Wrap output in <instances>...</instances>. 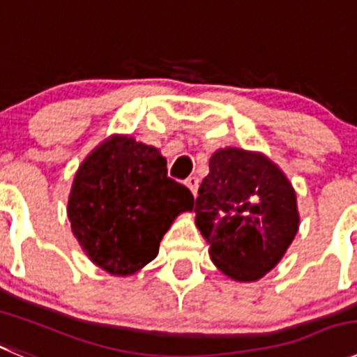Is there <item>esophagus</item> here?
I'll use <instances>...</instances> for the list:
<instances>
[{
    "label": "esophagus",
    "mask_w": 357,
    "mask_h": 357,
    "mask_svg": "<svg viewBox=\"0 0 357 357\" xmlns=\"http://www.w3.org/2000/svg\"><path fill=\"white\" fill-rule=\"evenodd\" d=\"M185 185H188L189 189H191L192 195H198V185H199V178L198 176H189L188 181H185Z\"/></svg>",
    "instance_id": "34e87169"
}]
</instances>
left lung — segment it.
I'll use <instances>...</instances> for the list:
<instances>
[{"instance_id": "obj_1", "label": "left lung", "mask_w": 357, "mask_h": 357, "mask_svg": "<svg viewBox=\"0 0 357 357\" xmlns=\"http://www.w3.org/2000/svg\"><path fill=\"white\" fill-rule=\"evenodd\" d=\"M192 206L213 264L238 282L277 266L300 226L296 192L282 169L243 149L213 152Z\"/></svg>"}]
</instances>
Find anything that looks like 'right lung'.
Instances as JSON below:
<instances>
[{
  "instance_id": "1",
  "label": "right lung",
  "mask_w": 357,
  "mask_h": 357,
  "mask_svg": "<svg viewBox=\"0 0 357 357\" xmlns=\"http://www.w3.org/2000/svg\"><path fill=\"white\" fill-rule=\"evenodd\" d=\"M158 149L114 135L79 166L68 219L80 247L110 275H133L159 252L178 213L192 210L191 191L166 175Z\"/></svg>"
}]
</instances>
